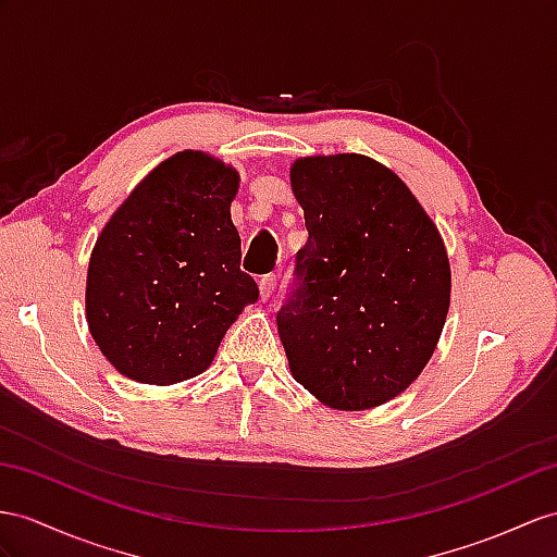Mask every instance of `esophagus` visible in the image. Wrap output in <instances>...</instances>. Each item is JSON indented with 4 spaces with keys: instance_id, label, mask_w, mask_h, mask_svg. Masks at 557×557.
I'll use <instances>...</instances> for the list:
<instances>
[{
    "instance_id": "1",
    "label": "esophagus",
    "mask_w": 557,
    "mask_h": 557,
    "mask_svg": "<svg viewBox=\"0 0 557 557\" xmlns=\"http://www.w3.org/2000/svg\"><path fill=\"white\" fill-rule=\"evenodd\" d=\"M274 290H276V274L262 276V278H260V295H262V300H269V297L274 295Z\"/></svg>"
}]
</instances>
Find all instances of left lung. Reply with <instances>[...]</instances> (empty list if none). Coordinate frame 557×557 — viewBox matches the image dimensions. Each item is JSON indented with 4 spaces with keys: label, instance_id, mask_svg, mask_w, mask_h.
<instances>
[{
    "label": "left lung",
    "instance_id": "8db88e82",
    "mask_svg": "<svg viewBox=\"0 0 557 557\" xmlns=\"http://www.w3.org/2000/svg\"><path fill=\"white\" fill-rule=\"evenodd\" d=\"M307 243L276 323L295 381L341 411L397 397L425 369L449 311L437 226L399 176L357 153L297 160Z\"/></svg>",
    "mask_w": 557,
    "mask_h": 557
}]
</instances>
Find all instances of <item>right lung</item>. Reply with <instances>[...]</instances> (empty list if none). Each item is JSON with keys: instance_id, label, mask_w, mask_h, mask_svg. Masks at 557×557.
I'll return each mask as SVG.
<instances>
[{"instance_id": "add662e5", "label": "right lung", "mask_w": 557, "mask_h": 557, "mask_svg": "<svg viewBox=\"0 0 557 557\" xmlns=\"http://www.w3.org/2000/svg\"><path fill=\"white\" fill-rule=\"evenodd\" d=\"M236 170L176 153L122 202L94 246L87 321L99 349L137 383L172 385L212 363L260 288L240 271Z\"/></svg>"}]
</instances>
